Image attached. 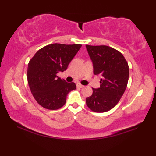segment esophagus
I'll return each instance as SVG.
<instances>
[{
    "label": "esophagus",
    "mask_w": 156,
    "mask_h": 156,
    "mask_svg": "<svg viewBox=\"0 0 156 156\" xmlns=\"http://www.w3.org/2000/svg\"><path fill=\"white\" fill-rule=\"evenodd\" d=\"M77 87H80V88H83V87H84V85H83V84H81L80 83H78L77 84Z\"/></svg>",
    "instance_id": "34e87169"
}]
</instances>
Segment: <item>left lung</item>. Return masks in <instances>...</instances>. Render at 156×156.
Segmentation results:
<instances>
[{"label":"left lung","instance_id":"left-lung-1","mask_svg":"<svg viewBox=\"0 0 156 156\" xmlns=\"http://www.w3.org/2000/svg\"><path fill=\"white\" fill-rule=\"evenodd\" d=\"M86 48L93 62L95 75H101L100 86L93 89V94L86 98L92 112L102 113L114 107L120 101L127 86L129 69L125 57L118 50L106 45Z\"/></svg>","mask_w":156,"mask_h":156}]
</instances>
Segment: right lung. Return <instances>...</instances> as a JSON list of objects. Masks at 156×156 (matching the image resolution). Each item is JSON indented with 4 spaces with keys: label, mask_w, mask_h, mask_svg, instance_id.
I'll return each mask as SVG.
<instances>
[{
    "label": "right lung",
    "mask_w": 156,
    "mask_h": 156,
    "mask_svg": "<svg viewBox=\"0 0 156 156\" xmlns=\"http://www.w3.org/2000/svg\"><path fill=\"white\" fill-rule=\"evenodd\" d=\"M82 44H50L37 51L28 64L27 77L31 94L45 109L56 110L64 106L67 94L76 89L57 76L67 69Z\"/></svg>",
    "instance_id": "obj_1"
}]
</instances>
